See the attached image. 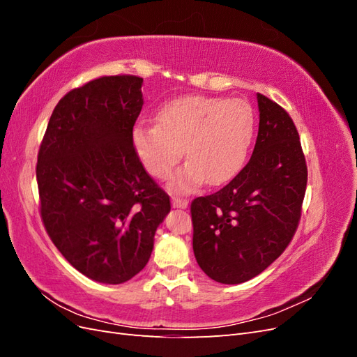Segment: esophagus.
<instances>
[{
	"mask_svg": "<svg viewBox=\"0 0 357 357\" xmlns=\"http://www.w3.org/2000/svg\"><path fill=\"white\" fill-rule=\"evenodd\" d=\"M188 199H183V198H177V197H174L172 198V207L174 208H181V210H185L186 207H188Z\"/></svg>",
	"mask_w": 357,
	"mask_h": 357,
	"instance_id": "esophagus-1",
	"label": "esophagus"
}]
</instances>
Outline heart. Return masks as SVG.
I'll use <instances>...</instances> for the list:
<instances>
[{"mask_svg":"<svg viewBox=\"0 0 357 357\" xmlns=\"http://www.w3.org/2000/svg\"><path fill=\"white\" fill-rule=\"evenodd\" d=\"M156 122H138L132 129V146L143 167L156 178H165L183 155L189 158L168 180V189L177 193H190L205 181L220 185L238 174L256 131L250 104L205 95L164 104Z\"/></svg>","mask_w":357,"mask_h":357,"instance_id":"heart-1","label":"heart"}]
</instances>
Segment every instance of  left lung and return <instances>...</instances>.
<instances>
[{
  "label": "left lung",
  "mask_w": 357,
  "mask_h": 357,
  "mask_svg": "<svg viewBox=\"0 0 357 357\" xmlns=\"http://www.w3.org/2000/svg\"><path fill=\"white\" fill-rule=\"evenodd\" d=\"M253 155L228 185L190 205L193 253L222 284H240L271 265L295 235L307 188L296 126L286 110L257 93Z\"/></svg>",
  "instance_id": "8db88e82"
}]
</instances>
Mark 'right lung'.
<instances>
[{
	"mask_svg": "<svg viewBox=\"0 0 357 357\" xmlns=\"http://www.w3.org/2000/svg\"><path fill=\"white\" fill-rule=\"evenodd\" d=\"M143 79L109 75L58 102L40 146V210L53 244L93 282L121 284L149 262L169 197L132 146Z\"/></svg>",
	"mask_w": 357,
	"mask_h": 357,
	"instance_id": "obj_1",
	"label": "right lung"
}]
</instances>
